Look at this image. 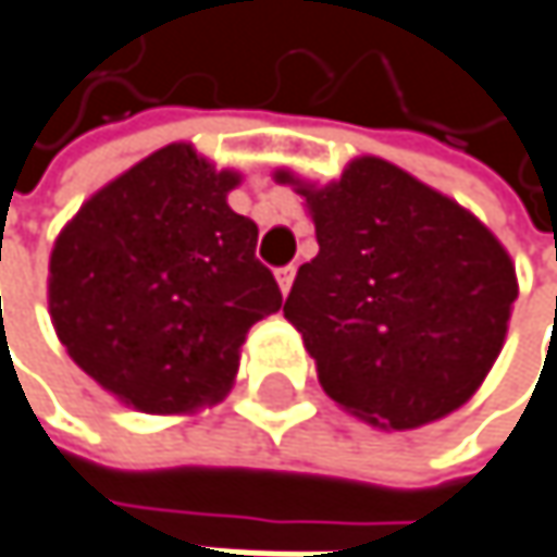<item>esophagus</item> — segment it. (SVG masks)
Returning a JSON list of instances; mask_svg holds the SVG:
<instances>
[{"label": "esophagus", "mask_w": 557, "mask_h": 557, "mask_svg": "<svg viewBox=\"0 0 557 557\" xmlns=\"http://www.w3.org/2000/svg\"><path fill=\"white\" fill-rule=\"evenodd\" d=\"M293 280H296V264H286V268H280L277 283H280V293H283V296L293 289Z\"/></svg>", "instance_id": "obj_1"}]
</instances>
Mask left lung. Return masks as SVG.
<instances>
[{
    "label": "left lung",
    "mask_w": 557,
    "mask_h": 557,
    "mask_svg": "<svg viewBox=\"0 0 557 557\" xmlns=\"http://www.w3.org/2000/svg\"><path fill=\"white\" fill-rule=\"evenodd\" d=\"M274 180L302 195L318 236L283 314L324 394L384 432L463 407L505 346L517 299L495 233L381 157L349 160L327 185L289 170Z\"/></svg>",
    "instance_id": "left-lung-1"
}]
</instances>
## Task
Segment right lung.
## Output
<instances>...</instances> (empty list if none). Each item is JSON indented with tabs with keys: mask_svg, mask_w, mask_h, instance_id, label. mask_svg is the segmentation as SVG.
<instances>
[{
	"mask_svg": "<svg viewBox=\"0 0 557 557\" xmlns=\"http://www.w3.org/2000/svg\"><path fill=\"white\" fill-rule=\"evenodd\" d=\"M239 182L191 145H166L90 195L55 236V337L125 407L173 416L220 404L248 327L283 306L255 258L258 226L226 205Z\"/></svg>",
	"mask_w": 557,
	"mask_h": 557,
	"instance_id": "1",
	"label": "right lung"
}]
</instances>
